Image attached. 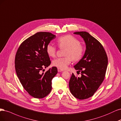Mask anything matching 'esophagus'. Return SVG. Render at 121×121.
I'll list each match as a JSON object with an SVG mask.
<instances>
[{
	"label": "esophagus",
	"instance_id": "obj_1",
	"mask_svg": "<svg viewBox=\"0 0 121 121\" xmlns=\"http://www.w3.org/2000/svg\"><path fill=\"white\" fill-rule=\"evenodd\" d=\"M58 72H62V71H63V70L61 69L58 68Z\"/></svg>",
	"mask_w": 121,
	"mask_h": 121
}]
</instances>
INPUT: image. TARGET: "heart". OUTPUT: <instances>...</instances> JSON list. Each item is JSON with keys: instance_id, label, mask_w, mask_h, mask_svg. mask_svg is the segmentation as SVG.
Here are the masks:
<instances>
[{"instance_id": "obj_1", "label": "heart", "mask_w": 121, "mask_h": 121, "mask_svg": "<svg viewBox=\"0 0 121 121\" xmlns=\"http://www.w3.org/2000/svg\"><path fill=\"white\" fill-rule=\"evenodd\" d=\"M80 41L70 35H65L58 38L57 44L60 49L65 48L64 57L58 58L53 61V66L62 70L65 69L71 63L72 60L74 62L79 61L83 58L85 48L80 44ZM46 52L51 57H55L57 48L51 44H48L46 48Z\"/></svg>"}]
</instances>
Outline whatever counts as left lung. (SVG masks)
<instances>
[{"label":"left lung","instance_id":"8db88e82","mask_svg":"<svg viewBox=\"0 0 121 121\" xmlns=\"http://www.w3.org/2000/svg\"><path fill=\"white\" fill-rule=\"evenodd\" d=\"M83 38L86 51L83 58L74 68L81 72L80 77L72 73L69 86L72 95L80 100L93 95L103 82L107 68L108 59L103 45L95 38L86 32L74 33Z\"/></svg>","mask_w":121,"mask_h":121}]
</instances>
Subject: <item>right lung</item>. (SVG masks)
<instances>
[{"instance_id":"1","label":"right lung","mask_w":121,"mask_h":121,"mask_svg":"<svg viewBox=\"0 0 121 121\" xmlns=\"http://www.w3.org/2000/svg\"><path fill=\"white\" fill-rule=\"evenodd\" d=\"M56 36L49 32H38L20 45L15 56V69L23 87L32 96L43 99L52 89V80L58 72L53 67L44 73L51 64L46 48Z\"/></svg>"}]
</instances>
